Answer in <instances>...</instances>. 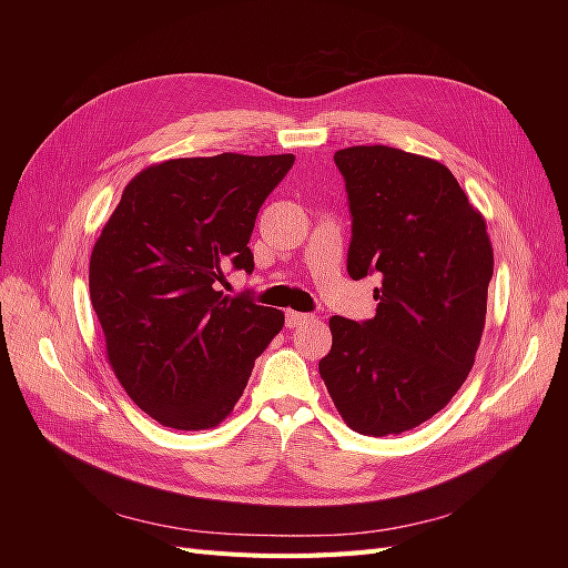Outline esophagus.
Wrapping results in <instances>:
<instances>
[{
    "label": "esophagus",
    "instance_id": "34e87169",
    "mask_svg": "<svg viewBox=\"0 0 568 568\" xmlns=\"http://www.w3.org/2000/svg\"><path fill=\"white\" fill-rule=\"evenodd\" d=\"M313 320V315H307V313H296V311H286V326L288 329H296V326H301V324H307Z\"/></svg>",
    "mask_w": 568,
    "mask_h": 568
}]
</instances>
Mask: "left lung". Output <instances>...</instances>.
<instances>
[{
	"mask_svg": "<svg viewBox=\"0 0 568 568\" xmlns=\"http://www.w3.org/2000/svg\"><path fill=\"white\" fill-rule=\"evenodd\" d=\"M353 215L348 274L379 272L374 320H329L320 374L353 432H409L453 400L486 326L493 244L443 163L384 144L334 153Z\"/></svg>",
	"mask_w": 568,
	"mask_h": 568,
	"instance_id": "obj_1",
	"label": "left lung"
}]
</instances>
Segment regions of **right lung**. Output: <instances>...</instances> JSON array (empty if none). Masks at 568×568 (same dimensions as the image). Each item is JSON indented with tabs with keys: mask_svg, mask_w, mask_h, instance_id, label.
Returning a JSON list of instances; mask_svg holds the SVG:
<instances>
[{
	"mask_svg": "<svg viewBox=\"0 0 568 568\" xmlns=\"http://www.w3.org/2000/svg\"><path fill=\"white\" fill-rule=\"evenodd\" d=\"M294 153L170 159L136 173L90 257V298L120 386L178 432L234 409L284 313L230 298L222 267L253 270L257 211Z\"/></svg>",
	"mask_w": 568,
	"mask_h": 568,
	"instance_id": "right-lung-1",
	"label": "right lung"
}]
</instances>
